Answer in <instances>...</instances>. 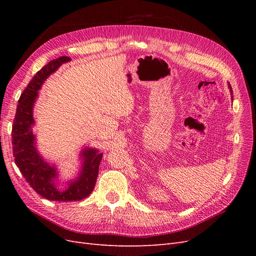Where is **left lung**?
I'll list each match as a JSON object with an SVG mask.
<instances>
[{
  "label": "left lung",
  "mask_w": 256,
  "mask_h": 256,
  "mask_svg": "<svg viewBox=\"0 0 256 256\" xmlns=\"http://www.w3.org/2000/svg\"><path fill=\"white\" fill-rule=\"evenodd\" d=\"M228 88H230V94H233V90H232V88H230V83H228Z\"/></svg>",
  "instance_id": "8db88e82"
}]
</instances>
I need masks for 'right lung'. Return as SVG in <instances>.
<instances>
[{
	"mask_svg": "<svg viewBox=\"0 0 256 256\" xmlns=\"http://www.w3.org/2000/svg\"><path fill=\"white\" fill-rule=\"evenodd\" d=\"M67 62H70V58L60 56L49 62L36 72L20 96L12 130L14 164L21 174L38 194L58 202L80 200L90 194L95 187L104 154L97 148L85 147L79 154L82 164L78 176L67 182L66 187H60L58 168L46 161L37 150L36 136L33 134L35 124L33 109L38 90L48 76Z\"/></svg>",
	"mask_w": 256,
	"mask_h": 256,
	"instance_id": "1",
	"label": "right lung"
}]
</instances>
